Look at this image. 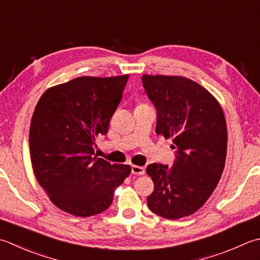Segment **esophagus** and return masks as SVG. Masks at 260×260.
<instances>
[{"label": "esophagus", "instance_id": "1", "mask_svg": "<svg viewBox=\"0 0 260 260\" xmlns=\"http://www.w3.org/2000/svg\"><path fill=\"white\" fill-rule=\"evenodd\" d=\"M132 174L142 176V175L145 174V169L141 166H133V167H132Z\"/></svg>", "mask_w": 260, "mask_h": 260}]
</instances>
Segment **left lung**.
Instances as JSON below:
<instances>
[{"label": "left lung", "mask_w": 260, "mask_h": 260, "mask_svg": "<svg viewBox=\"0 0 260 260\" xmlns=\"http://www.w3.org/2000/svg\"><path fill=\"white\" fill-rule=\"evenodd\" d=\"M142 82L156 109V134L171 137L177 149L171 168L147 166L154 182L147 206L169 220L191 215L210 198L224 169V114L214 96L192 80L144 74Z\"/></svg>", "instance_id": "1"}]
</instances>
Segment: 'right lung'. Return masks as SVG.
<instances>
[{
	"mask_svg": "<svg viewBox=\"0 0 260 260\" xmlns=\"http://www.w3.org/2000/svg\"><path fill=\"white\" fill-rule=\"evenodd\" d=\"M128 75L81 76L52 86L40 96L29 132L32 169L55 206L74 216L106 211L114 191L131 174L94 154L106 135Z\"/></svg>",
	"mask_w": 260,
	"mask_h": 260,
	"instance_id": "1",
	"label": "right lung"
}]
</instances>
